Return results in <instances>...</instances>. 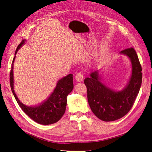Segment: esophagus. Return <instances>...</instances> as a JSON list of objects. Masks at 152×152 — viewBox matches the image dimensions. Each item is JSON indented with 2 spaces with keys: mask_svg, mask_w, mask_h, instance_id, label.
<instances>
[{
  "mask_svg": "<svg viewBox=\"0 0 152 152\" xmlns=\"http://www.w3.org/2000/svg\"><path fill=\"white\" fill-rule=\"evenodd\" d=\"M75 80L77 82H82V80H83L84 76H83V74H82V73L79 72V73H77V74L75 75Z\"/></svg>",
  "mask_w": 152,
  "mask_h": 152,
  "instance_id": "obj_1",
  "label": "esophagus"
}]
</instances>
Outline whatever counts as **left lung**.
Segmentation results:
<instances>
[{
    "label": "left lung",
    "instance_id": "1",
    "mask_svg": "<svg viewBox=\"0 0 152 152\" xmlns=\"http://www.w3.org/2000/svg\"><path fill=\"white\" fill-rule=\"evenodd\" d=\"M121 53L130 58L132 75L127 87L121 91H113L99 80L97 72L91 73L84 80L87 100L92 112L100 120L110 122L118 120L130 111L141 87L142 68L134 48L122 50Z\"/></svg>",
    "mask_w": 152,
    "mask_h": 152
}]
</instances>
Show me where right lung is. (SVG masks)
<instances>
[{"label": "right lung", "mask_w": 152, "mask_h": 152, "mask_svg": "<svg viewBox=\"0 0 152 152\" xmlns=\"http://www.w3.org/2000/svg\"><path fill=\"white\" fill-rule=\"evenodd\" d=\"M24 43L25 40H23L18 45L16 50L15 55L18 50ZM15 59V57L13 58L11 65L10 79L11 91L18 104H19L23 111L36 122L42 125H49V124L56 123L63 117L65 112L67 96L69 93H71L73 88V75L69 74L59 80L53 93L44 102L35 107H30V106L28 107L23 104L18 99L14 91L12 69Z\"/></svg>", "instance_id": "add662e5"}]
</instances>
